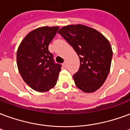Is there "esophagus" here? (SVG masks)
Segmentation results:
<instances>
[{
    "mask_svg": "<svg viewBox=\"0 0 130 130\" xmlns=\"http://www.w3.org/2000/svg\"><path fill=\"white\" fill-rule=\"evenodd\" d=\"M63 66H64V67H66V66H67V62H66V61H65V62H64V63H63Z\"/></svg>",
    "mask_w": 130,
    "mask_h": 130,
    "instance_id": "obj_1",
    "label": "esophagus"
}]
</instances>
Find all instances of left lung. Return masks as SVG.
Here are the masks:
<instances>
[{
    "label": "left lung",
    "instance_id": "left-lung-1",
    "mask_svg": "<svg viewBox=\"0 0 130 130\" xmlns=\"http://www.w3.org/2000/svg\"><path fill=\"white\" fill-rule=\"evenodd\" d=\"M72 45L80 58V68L74 74L76 87L85 93L100 89L109 74L112 51L108 40L98 30L77 24L58 31Z\"/></svg>",
    "mask_w": 130,
    "mask_h": 130
}]
</instances>
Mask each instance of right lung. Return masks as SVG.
Masks as SVG:
<instances>
[{"instance_id":"add662e5","label":"right lung","mask_w":130,"mask_h":130,"mask_svg":"<svg viewBox=\"0 0 130 130\" xmlns=\"http://www.w3.org/2000/svg\"><path fill=\"white\" fill-rule=\"evenodd\" d=\"M58 26L38 28L25 37L17 52V65L24 81L39 92L56 85L61 65L56 63L48 45L56 35Z\"/></svg>"}]
</instances>
